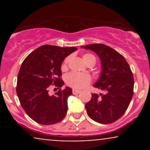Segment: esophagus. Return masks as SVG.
Returning <instances> with one entry per match:
<instances>
[{
  "label": "esophagus",
  "instance_id": "obj_1",
  "mask_svg": "<svg viewBox=\"0 0 150 150\" xmlns=\"http://www.w3.org/2000/svg\"><path fill=\"white\" fill-rule=\"evenodd\" d=\"M80 92L81 91L78 90V89H73V94H79V93H80Z\"/></svg>",
  "mask_w": 150,
  "mask_h": 150
}]
</instances>
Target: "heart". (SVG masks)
I'll return each mask as SVG.
<instances>
[{
  "label": "heart",
  "mask_w": 150,
  "mask_h": 150,
  "mask_svg": "<svg viewBox=\"0 0 150 150\" xmlns=\"http://www.w3.org/2000/svg\"><path fill=\"white\" fill-rule=\"evenodd\" d=\"M82 59L87 65L95 64L96 60L95 56L90 53H85L82 56ZM69 61V57L65 58L61 65V70H65L68 68V63ZM65 82L68 85L74 88L82 89L87 87L92 81L91 76L87 73H80L76 72H71L67 74L65 77Z\"/></svg>",
  "instance_id": "heart-1"
}]
</instances>
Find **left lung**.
<instances>
[{
    "label": "left lung",
    "mask_w": 150,
    "mask_h": 150,
    "mask_svg": "<svg viewBox=\"0 0 150 150\" xmlns=\"http://www.w3.org/2000/svg\"><path fill=\"white\" fill-rule=\"evenodd\" d=\"M94 51L101 63V73L94 87L104 94H92L85 104L88 116L101 124H109L123 116L133 96L134 78L125 58L116 50L102 44L82 46Z\"/></svg>",
    "instance_id": "8db88e82"
}]
</instances>
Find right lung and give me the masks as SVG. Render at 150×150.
<instances>
[{
	"label": "right lung",
	"instance_id": "add662e5",
	"mask_svg": "<svg viewBox=\"0 0 150 150\" xmlns=\"http://www.w3.org/2000/svg\"><path fill=\"white\" fill-rule=\"evenodd\" d=\"M76 50L75 47L44 45L32 51L22 63L17 94L26 113L39 124H55L66 115L67 101L73 93L68 87L61 89L64 84L61 68L63 60ZM51 84L59 89L53 96L49 94Z\"/></svg>",
	"mask_w": 150,
	"mask_h": 150
}]
</instances>
